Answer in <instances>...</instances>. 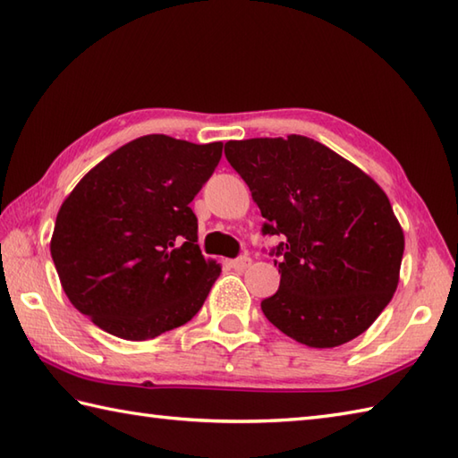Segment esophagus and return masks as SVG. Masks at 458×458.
<instances>
[{"instance_id": "obj_1", "label": "esophagus", "mask_w": 458, "mask_h": 458, "mask_svg": "<svg viewBox=\"0 0 458 458\" xmlns=\"http://www.w3.org/2000/svg\"><path fill=\"white\" fill-rule=\"evenodd\" d=\"M231 267L235 270H245L250 267V259L249 257H239L235 260H231Z\"/></svg>"}]
</instances>
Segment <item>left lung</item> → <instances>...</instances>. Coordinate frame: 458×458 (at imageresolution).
Masks as SVG:
<instances>
[{
  "instance_id": "1",
  "label": "left lung",
  "mask_w": 458,
  "mask_h": 458,
  "mask_svg": "<svg viewBox=\"0 0 458 458\" xmlns=\"http://www.w3.org/2000/svg\"><path fill=\"white\" fill-rule=\"evenodd\" d=\"M225 156L253 193L265 235L283 237L281 286L260 302L268 322L308 348L358 338L399 283L405 237L386 191L306 136L231 140Z\"/></svg>"
}]
</instances>
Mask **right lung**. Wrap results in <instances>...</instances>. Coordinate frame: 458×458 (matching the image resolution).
<instances>
[{
  "label": "right lung",
  "mask_w": 458,
  "mask_h": 458,
  "mask_svg": "<svg viewBox=\"0 0 458 458\" xmlns=\"http://www.w3.org/2000/svg\"><path fill=\"white\" fill-rule=\"evenodd\" d=\"M221 152L223 142L140 136L63 201L51 257L71 304L98 328L142 342L199 312L221 265L201 255L190 203Z\"/></svg>",
  "instance_id": "right-lung-1"
}]
</instances>
